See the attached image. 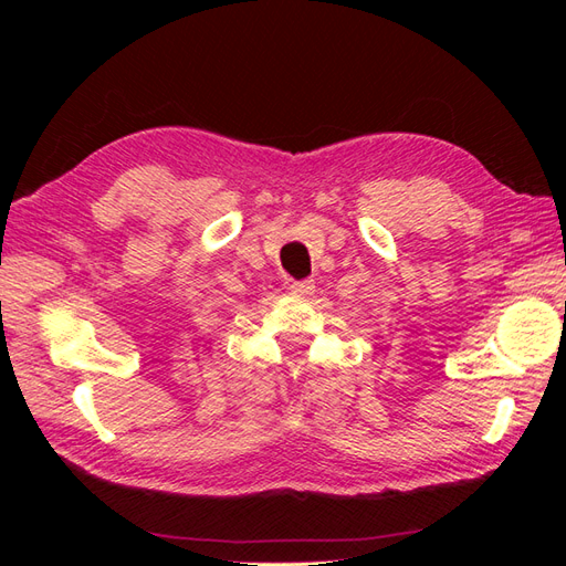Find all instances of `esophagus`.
Returning <instances> with one entry per match:
<instances>
[{
	"instance_id": "esophagus-1",
	"label": "esophagus",
	"mask_w": 566,
	"mask_h": 566,
	"mask_svg": "<svg viewBox=\"0 0 566 566\" xmlns=\"http://www.w3.org/2000/svg\"><path fill=\"white\" fill-rule=\"evenodd\" d=\"M314 290H316L314 281H293V283H290V293L297 295V297H310V295H314Z\"/></svg>"
}]
</instances>
